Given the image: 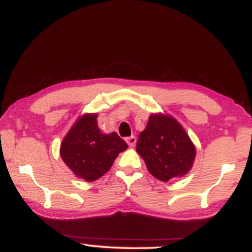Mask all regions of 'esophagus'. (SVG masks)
Wrapping results in <instances>:
<instances>
[{
    "instance_id": "34e87169",
    "label": "esophagus",
    "mask_w": 252,
    "mask_h": 252,
    "mask_svg": "<svg viewBox=\"0 0 252 252\" xmlns=\"http://www.w3.org/2000/svg\"><path fill=\"white\" fill-rule=\"evenodd\" d=\"M126 141L130 147H134L135 143H136V137H135V136H130V137L126 138Z\"/></svg>"
}]
</instances>
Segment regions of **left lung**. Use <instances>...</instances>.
Instances as JSON below:
<instances>
[{
  "instance_id": "obj_1",
  "label": "left lung",
  "mask_w": 252,
  "mask_h": 252,
  "mask_svg": "<svg viewBox=\"0 0 252 252\" xmlns=\"http://www.w3.org/2000/svg\"><path fill=\"white\" fill-rule=\"evenodd\" d=\"M136 152L150 174L163 182L186 175L196 153L181 124L167 114L150 115L146 129L138 136Z\"/></svg>"
}]
</instances>
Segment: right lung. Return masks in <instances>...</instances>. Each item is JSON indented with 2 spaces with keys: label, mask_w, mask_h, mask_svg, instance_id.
Segmentation results:
<instances>
[{
  "label": "right lung",
  "mask_w": 252,
  "mask_h": 252,
  "mask_svg": "<svg viewBox=\"0 0 252 252\" xmlns=\"http://www.w3.org/2000/svg\"><path fill=\"white\" fill-rule=\"evenodd\" d=\"M97 114H84L60 144V156L77 178L91 182L111 168L115 158L128 148L116 132L103 134Z\"/></svg>",
  "instance_id": "1"
}]
</instances>
